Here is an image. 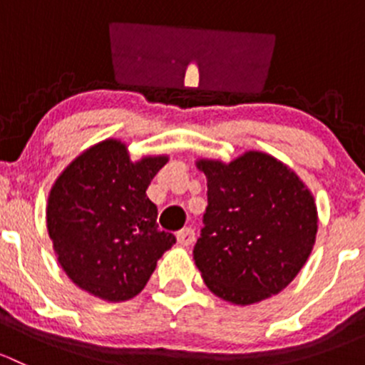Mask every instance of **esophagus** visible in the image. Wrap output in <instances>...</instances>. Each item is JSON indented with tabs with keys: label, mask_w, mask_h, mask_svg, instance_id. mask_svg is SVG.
Wrapping results in <instances>:
<instances>
[{
	"label": "esophagus",
	"mask_w": 365,
	"mask_h": 365,
	"mask_svg": "<svg viewBox=\"0 0 365 365\" xmlns=\"http://www.w3.org/2000/svg\"><path fill=\"white\" fill-rule=\"evenodd\" d=\"M176 242H178L182 247H189V245L194 242V231L190 230V227H185V230L178 231V233H176Z\"/></svg>",
	"instance_id": "esophagus-1"
}]
</instances>
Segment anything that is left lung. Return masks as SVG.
Masks as SVG:
<instances>
[{"instance_id": "1", "label": "left lung", "mask_w": 365, "mask_h": 365, "mask_svg": "<svg viewBox=\"0 0 365 365\" xmlns=\"http://www.w3.org/2000/svg\"><path fill=\"white\" fill-rule=\"evenodd\" d=\"M196 165L208 185L205 226L192 252L205 284L237 305L277 295L314 245L312 194L288 165L261 152Z\"/></svg>"}]
</instances>
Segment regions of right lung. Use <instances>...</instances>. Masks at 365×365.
Returning <instances> with one entry per match:
<instances>
[{
  "instance_id": "obj_1",
  "label": "right lung",
  "mask_w": 365,
  "mask_h": 365,
  "mask_svg": "<svg viewBox=\"0 0 365 365\" xmlns=\"http://www.w3.org/2000/svg\"><path fill=\"white\" fill-rule=\"evenodd\" d=\"M168 157L132 162L127 146L106 139L58 176L47 203V230L65 274L108 302L135 297L157 261L176 244L159 231L146 189Z\"/></svg>"
}]
</instances>
